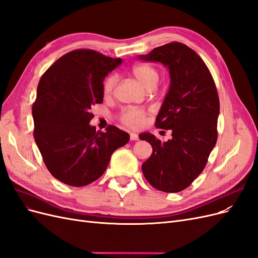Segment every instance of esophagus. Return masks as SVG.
Here are the masks:
<instances>
[{"instance_id":"esophagus-1","label":"esophagus","mask_w":258,"mask_h":258,"mask_svg":"<svg viewBox=\"0 0 258 258\" xmlns=\"http://www.w3.org/2000/svg\"><path fill=\"white\" fill-rule=\"evenodd\" d=\"M130 140L131 141H138L139 136L137 134H130Z\"/></svg>"}]
</instances>
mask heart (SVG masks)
Returning <instances> with one entry per match:
<instances>
[{
	"label": "heart",
	"instance_id": "1",
	"mask_svg": "<svg viewBox=\"0 0 258 258\" xmlns=\"http://www.w3.org/2000/svg\"><path fill=\"white\" fill-rule=\"evenodd\" d=\"M131 74L141 83L147 90L156 87L159 81V73L154 67L148 64H137L131 69ZM117 83L116 75L107 76L103 83V93L105 97L111 96ZM148 112L144 108L128 107L119 114V120L124 126L131 129H139L144 126Z\"/></svg>",
	"mask_w": 258,
	"mask_h": 258
}]
</instances>
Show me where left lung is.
<instances>
[{
	"mask_svg": "<svg viewBox=\"0 0 258 258\" xmlns=\"http://www.w3.org/2000/svg\"><path fill=\"white\" fill-rule=\"evenodd\" d=\"M139 59L168 67L170 88L156 118V128L172 131L161 142L151 134L140 135L153 147L142 172L156 189L177 192L187 188L205 169L217 141L220 99L208 67L185 44L172 42Z\"/></svg>",
	"mask_w": 258,
	"mask_h": 258,
	"instance_id": "left-lung-1",
	"label": "left lung"
}]
</instances>
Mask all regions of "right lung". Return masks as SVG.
<instances>
[{
	"mask_svg": "<svg viewBox=\"0 0 258 258\" xmlns=\"http://www.w3.org/2000/svg\"><path fill=\"white\" fill-rule=\"evenodd\" d=\"M121 63L92 49L72 50L46 71L32 105L34 140L53 177L70 186L95 182L129 135L110 124L105 132L89 124L91 106L103 101L105 76Z\"/></svg>",
	"mask_w": 258,
	"mask_h": 258,
	"instance_id": "add662e5",
	"label": "right lung"
}]
</instances>
